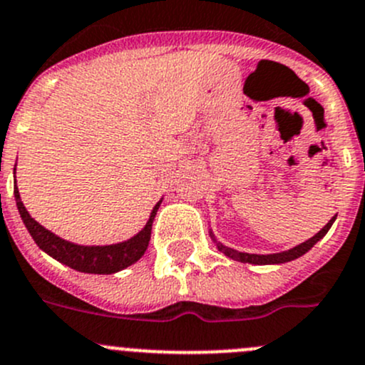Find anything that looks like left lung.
Wrapping results in <instances>:
<instances>
[{
	"instance_id": "left-lung-1",
	"label": "left lung",
	"mask_w": 365,
	"mask_h": 365,
	"mask_svg": "<svg viewBox=\"0 0 365 365\" xmlns=\"http://www.w3.org/2000/svg\"><path fill=\"white\" fill-rule=\"evenodd\" d=\"M335 217H331L330 221H328V225L324 226L323 230H321L319 233H316V235L312 237V239L305 240V242H302L299 246L292 247V250H287V251H282V253H272V255H255V253H242V251H235L232 250V247H226L222 246L221 242H217V250L222 251V253L226 255V257L233 258V260H239V262H244V264H258V265H265V264H284V262H291L294 260V258H299L302 255H305L307 251L310 250V247L314 246V244L317 242V240L323 239L324 235L328 233V230L331 228V225H334ZM214 237V235H212ZM215 240V239H214Z\"/></svg>"
}]
</instances>
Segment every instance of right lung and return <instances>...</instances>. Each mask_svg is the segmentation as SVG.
<instances>
[{"label": "right lung", "mask_w": 365, "mask_h": 365, "mask_svg": "<svg viewBox=\"0 0 365 365\" xmlns=\"http://www.w3.org/2000/svg\"><path fill=\"white\" fill-rule=\"evenodd\" d=\"M14 173H16V169H14ZM14 196H16L17 210H19L24 226H26L30 235L34 237V240L42 251H46L55 260L69 265L71 269H76V271L81 272H93V274H112V272H118L121 269L128 267V265L135 264L143 257L151 239V225H153L155 214H157L158 207L162 203L160 200L155 205V208L151 210L150 221L132 239L125 240V242L112 244V246H78V244L69 242V240L60 239L55 233L38 225L24 208L17 185H14Z\"/></svg>", "instance_id": "add662e5"}]
</instances>
